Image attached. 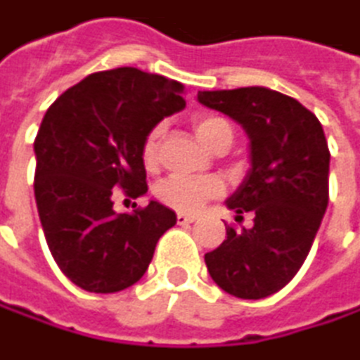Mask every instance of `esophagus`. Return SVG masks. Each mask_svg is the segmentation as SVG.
I'll use <instances>...</instances> for the list:
<instances>
[{
    "label": "esophagus",
    "mask_w": 360,
    "mask_h": 360,
    "mask_svg": "<svg viewBox=\"0 0 360 360\" xmlns=\"http://www.w3.org/2000/svg\"><path fill=\"white\" fill-rule=\"evenodd\" d=\"M197 217L195 215H184V213H178V224L180 226H188V224H193Z\"/></svg>",
    "instance_id": "esophagus-1"
}]
</instances>
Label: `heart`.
Instances as JSON below:
<instances>
[{"instance_id": "b5f03b06", "label": "heart", "mask_w": 360, "mask_h": 360, "mask_svg": "<svg viewBox=\"0 0 360 360\" xmlns=\"http://www.w3.org/2000/svg\"><path fill=\"white\" fill-rule=\"evenodd\" d=\"M195 134L199 136L205 147H209L211 151L217 149H228L232 145L234 132L232 126L217 115H201L195 120ZM159 134L161 130L155 128L145 145H143V163L147 167H155L158 163V151H159ZM224 191V184L217 178H180V176H172L161 180L155 188L158 199L165 207L180 211V213H195L199 211L202 205L215 197H219Z\"/></svg>"}]
</instances>
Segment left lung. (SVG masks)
<instances>
[{"mask_svg": "<svg viewBox=\"0 0 360 360\" xmlns=\"http://www.w3.org/2000/svg\"><path fill=\"white\" fill-rule=\"evenodd\" d=\"M199 103L226 113L248 136V167L226 207L250 228H226L205 255L211 280L236 298L259 300L282 290L304 263L328 209L330 151L315 113L265 86L199 91Z\"/></svg>", "mask_w": 360, "mask_h": 360, "instance_id": "obj_1", "label": "left lung"}]
</instances>
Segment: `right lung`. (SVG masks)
<instances>
[{
	"instance_id": "1",
	"label": "right lung",
	"mask_w": 360,
	"mask_h": 360,
	"mask_svg": "<svg viewBox=\"0 0 360 360\" xmlns=\"http://www.w3.org/2000/svg\"><path fill=\"white\" fill-rule=\"evenodd\" d=\"M184 84L139 68L89 74L47 110L34 139V201L47 247L70 282L86 292L136 284L176 213L149 201L113 211L112 191L147 193L143 145L151 130L186 108Z\"/></svg>"
}]
</instances>
